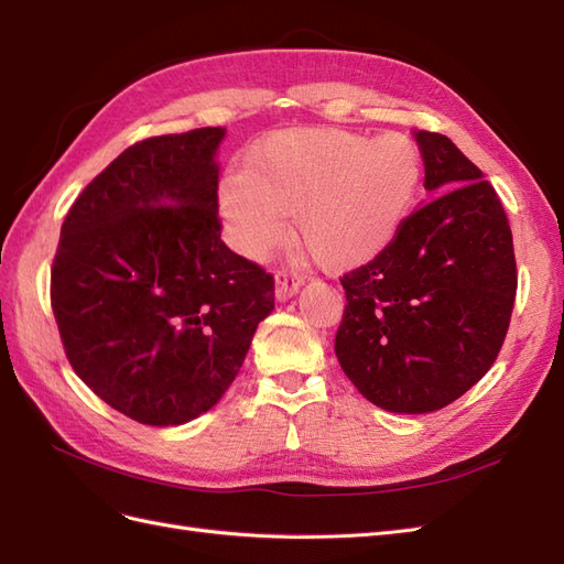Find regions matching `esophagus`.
Listing matches in <instances>:
<instances>
[{
	"label": "esophagus",
	"instance_id": "esophagus-1",
	"mask_svg": "<svg viewBox=\"0 0 564 564\" xmlns=\"http://www.w3.org/2000/svg\"><path fill=\"white\" fill-rule=\"evenodd\" d=\"M302 285V279L297 276V273H288V271H279L276 273V300L279 302H285L291 300Z\"/></svg>",
	"mask_w": 564,
	"mask_h": 564
}]
</instances>
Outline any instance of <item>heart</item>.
Listing matches in <instances>:
<instances>
[{
    "label": "heart",
    "mask_w": 564,
    "mask_h": 564,
    "mask_svg": "<svg viewBox=\"0 0 564 564\" xmlns=\"http://www.w3.org/2000/svg\"><path fill=\"white\" fill-rule=\"evenodd\" d=\"M422 154L405 135L367 138L291 128L259 140L230 171L219 207L236 248L264 257L293 214L295 240L328 271L357 269L391 245L422 185Z\"/></svg>",
    "instance_id": "obj_1"
}]
</instances>
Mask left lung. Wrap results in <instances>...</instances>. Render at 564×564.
<instances>
[{"mask_svg":"<svg viewBox=\"0 0 564 564\" xmlns=\"http://www.w3.org/2000/svg\"><path fill=\"white\" fill-rule=\"evenodd\" d=\"M424 187L388 248L340 279L336 357L359 393L398 414L465 395L496 362L517 293L512 230L494 185L451 138L416 131Z\"/></svg>","mask_w":564,"mask_h":564,"instance_id":"8db88e82","label":"left lung"}]
</instances>
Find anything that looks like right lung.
Instances as JSON below:
<instances>
[{"instance_id": "obj_1", "label": "right lung", "mask_w": 564, "mask_h": 564, "mask_svg": "<svg viewBox=\"0 0 564 564\" xmlns=\"http://www.w3.org/2000/svg\"><path fill=\"white\" fill-rule=\"evenodd\" d=\"M224 138L226 128H195L133 144L62 226L52 310L68 362L148 426L212 410L273 310L271 273L221 240Z\"/></svg>"}]
</instances>
